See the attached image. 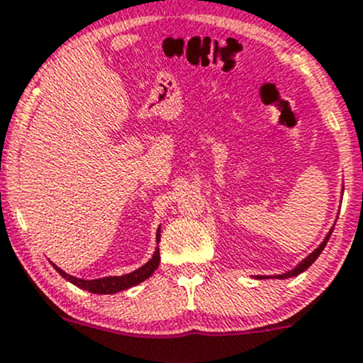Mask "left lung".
Here are the masks:
<instances>
[{
    "mask_svg": "<svg viewBox=\"0 0 363 363\" xmlns=\"http://www.w3.org/2000/svg\"><path fill=\"white\" fill-rule=\"evenodd\" d=\"M332 230H334V229H332ZM332 230H330V233H328V234H327V238H325V239H323V242H321V245L318 246V248H316V250H315V252H313V253H311V255H308V257H306V259H304V260H302V262H301V264H298V265H297V267H295V269H292V271L285 272V274H279V276H276V278H279V279H283V278H292V276H297V274H301V272H304V271H306V269H308V267H309V265H311L313 262H315V260H316V259H318V257H320V253H321V252H323V248H325V245H327L328 238H330ZM257 278H265V276H257Z\"/></svg>",
    "mask_w": 363,
    "mask_h": 363,
    "instance_id": "8db88e82",
    "label": "left lung"
}]
</instances>
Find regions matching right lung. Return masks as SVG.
Returning <instances> with one entry per match:
<instances>
[{"instance_id":"right-lung-1","label":"right lung","mask_w":363,"mask_h":363,"mask_svg":"<svg viewBox=\"0 0 363 363\" xmlns=\"http://www.w3.org/2000/svg\"><path fill=\"white\" fill-rule=\"evenodd\" d=\"M159 241H160V227L157 229V242ZM159 262H160V253H159V248H157L154 257H152L147 264L141 265L140 269H136L134 272H129V274H124V276H106V278H99V279L74 278V276L66 274V272L62 271V269H59L55 264L52 265H54L55 271H57L62 278L68 279V281L73 283V285L80 286V289L89 290V292L92 294H117L125 289H130V286L138 285V283L145 281L147 278H150V276L154 274L155 269L159 267Z\"/></svg>"}]
</instances>
